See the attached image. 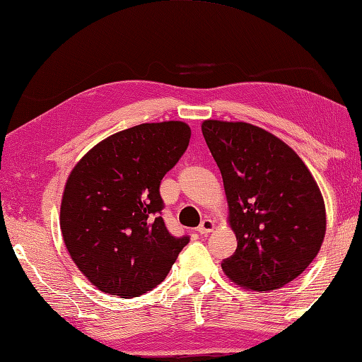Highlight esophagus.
Returning a JSON list of instances; mask_svg holds the SVG:
<instances>
[{
	"label": "esophagus",
	"mask_w": 362,
	"mask_h": 362,
	"mask_svg": "<svg viewBox=\"0 0 362 362\" xmlns=\"http://www.w3.org/2000/svg\"><path fill=\"white\" fill-rule=\"evenodd\" d=\"M214 229H215V221H214V219L205 218L204 221L199 224V228H197V232H199V233H210Z\"/></svg>",
	"instance_id": "obj_1"
}]
</instances>
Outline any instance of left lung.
I'll use <instances>...</instances> for the list:
<instances>
[{
	"mask_svg": "<svg viewBox=\"0 0 362 362\" xmlns=\"http://www.w3.org/2000/svg\"><path fill=\"white\" fill-rule=\"evenodd\" d=\"M202 134L221 171L237 250L223 270L259 292L284 287L320 251L327 214L303 160L274 134L246 122L205 120Z\"/></svg>",
	"mask_w": 362,
	"mask_h": 362,
	"instance_id": "1",
	"label": "left lung"
}]
</instances>
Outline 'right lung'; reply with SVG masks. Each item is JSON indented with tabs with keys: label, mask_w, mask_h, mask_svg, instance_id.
<instances>
[{
	"label": "right lung",
	"mask_w": 362,
	"mask_h": 362,
	"mask_svg": "<svg viewBox=\"0 0 362 362\" xmlns=\"http://www.w3.org/2000/svg\"><path fill=\"white\" fill-rule=\"evenodd\" d=\"M189 136L179 120L134 125L92 147L70 173L61 202L64 243L102 292L147 293L188 245V235L174 237L166 228L160 183Z\"/></svg>",
	"instance_id": "add662e5"
}]
</instances>
